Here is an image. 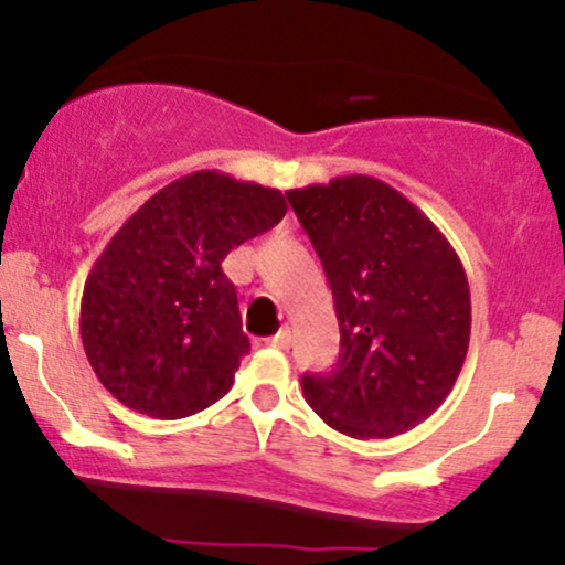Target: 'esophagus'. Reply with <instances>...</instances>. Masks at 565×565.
I'll use <instances>...</instances> for the list:
<instances>
[{"label":"esophagus","mask_w":565,"mask_h":565,"mask_svg":"<svg viewBox=\"0 0 565 565\" xmlns=\"http://www.w3.org/2000/svg\"><path fill=\"white\" fill-rule=\"evenodd\" d=\"M268 342H270V345H274V348H278V350H287V348L291 345V329L284 327L281 332H278L276 337H270Z\"/></svg>","instance_id":"34e87169"}]
</instances>
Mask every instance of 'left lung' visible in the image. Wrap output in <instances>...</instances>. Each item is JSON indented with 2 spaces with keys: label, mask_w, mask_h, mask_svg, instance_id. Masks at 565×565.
<instances>
[{
  "label": "left lung",
  "mask_w": 565,
  "mask_h": 565,
  "mask_svg": "<svg viewBox=\"0 0 565 565\" xmlns=\"http://www.w3.org/2000/svg\"><path fill=\"white\" fill-rule=\"evenodd\" d=\"M319 252L340 321V359L302 395L350 438H393L451 393L470 342V287L449 238L369 174L287 191Z\"/></svg>",
  "instance_id": "obj_1"
}]
</instances>
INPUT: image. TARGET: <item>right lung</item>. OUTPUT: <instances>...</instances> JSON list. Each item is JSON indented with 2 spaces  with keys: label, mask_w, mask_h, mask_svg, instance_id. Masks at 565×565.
Masks as SVG:
<instances>
[{
  "label": "right lung",
  "mask_w": 565,
  "mask_h": 565,
  "mask_svg": "<svg viewBox=\"0 0 565 565\" xmlns=\"http://www.w3.org/2000/svg\"><path fill=\"white\" fill-rule=\"evenodd\" d=\"M284 215L278 188L199 170L153 193L114 233L84 281L79 332L116 401L180 419L231 391L249 340L223 260Z\"/></svg>",
  "instance_id": "right-lung-1"
}]
</instances>
